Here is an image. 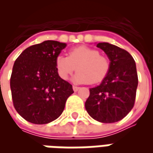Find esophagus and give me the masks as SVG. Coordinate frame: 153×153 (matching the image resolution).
Listing matches in <instances>:
<instances>
[{"mask_svg": "<svg viewBox=\"0 0 153 153\" xmlns=\"http://www.w3.org/2000/svg\"><path fill=\"white\" fill-rule=\"evenodd\" d=\"M73 89L74 92H77L78 90L79 89V87H77V86H73Z\"/></svg>", "mask_w": 153, "mask_h": 153, "instance_id": "1", "label": "esophagus"}]
</instances>
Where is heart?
<instances>
[{
    "instance_id": "b5f03b06",
    "label": "heart",
    "mask_w": 153,
    "mask_h": 153,
    "mask_svg": "<svg viewBox=\"0 0 153 153\" xmlns=\"http://www.w3.org/2000/svg\"><path fill=\"white\" fill-rule=\"evenodd\" d=\"M56 68L60 79L67 80L77 70L74 80L78 83L96 84L107 76L111 70V60L100 55L97 49L86 46L71 48L68 56L59 55L56 58Z\"/></svg>"
}]
</instances>
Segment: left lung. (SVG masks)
<instances>
[{
	"mask_svg": "<svg viewBox=\"0 0 153 153\" xmlns=\"http://www.w3.org/2000/svg\"><path fill=\"white\" fill-rule=\"evenodd\" d=\"M97 47L111 60V70L102 83L90 88L85 108L89 115L102 123H115L125 117L134 107L138 74L134 58L127 51L108 42Z\"/></svg>",
	"mask_w": 153,
	"mask_h": 153,
	"instance_id": "8db88e82",
	"label": "left lung"
}]
</instances>
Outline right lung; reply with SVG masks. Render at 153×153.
I'll return each mask as SVG.
<instances>
[{
    "mask_svg": "<svg viewBox=\"0 0 153 153\" xmlns=\"http://www.w3.org/2000/svg\"><path fill=\"white\" fill-rule=\"evenodd\" d=\"M66 44L47 40L26 48L16 59L10 77L16 111L27 121L44 125L60 116L72 85L60 79L56 58Z\"/></svg>",
    "mask_w": 153,
    "mask_h": 153,
    "instance_id": "1",
    "label": "right lung"
}]
</instances>
